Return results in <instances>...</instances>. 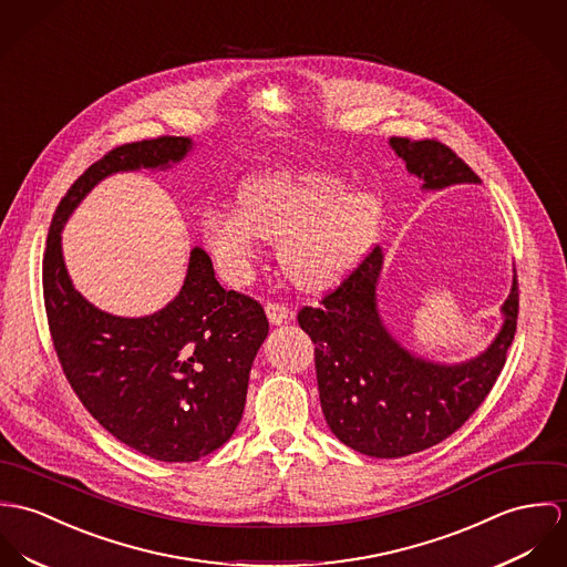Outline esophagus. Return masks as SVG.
Returning <instances> with one entry per match:
<instances>
[{"instance_id":"esophagus-1","label":"esophagus","mask_w":567,"mask_h":567,"mask_svg":"<svg viewBox=\"0 0 567 567\" xmlns=\"http://www.w3.org/2000/svg\"><path fill=\"white\" fill-rule=\"evenodd\" d=\"M265 313L269 317V323H274V326H280V323H285L291 317V311L285 305H280V302H267Z\"/></svg>"}]
</instances>
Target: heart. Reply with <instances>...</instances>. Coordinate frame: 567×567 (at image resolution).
I'll list each match as a JSON object with an SVG mask.
<instances>
[{
  "label": "heart",
  "instance_id": "1",
  "mask_svg": "<svg viewBox=\"0 0 567 567\" xmlns=\"http://www.w3.org/2000/svg\"><path fill=\"white\" fill-rule=\"evenodd\" d=\"M326 172H265L241 189V208H210L204 237L230 280L250 274L258 241H282L280 260L305 289L346 276L372 248L384 204L377 190H348Z\"/></svg>",
  "mask_w": 567,
  "mask_h": 567
}]
</instances>
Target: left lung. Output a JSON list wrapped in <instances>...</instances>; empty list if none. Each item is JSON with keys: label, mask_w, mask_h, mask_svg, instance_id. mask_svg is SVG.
<instances>
[{"label": "left lung", "mask_w": 567, "mask_h": 567, "mask_svg": "<svg viewBox=\"0 0 567 567\" xmlns=\"http://www.w3.org/2000/svg\"><path fill=\"white\" fill-rule=\"evenodd\" d=\"M422 189L481 183L470 165L437 138L391 136ZM382 250L374 248L319 307H302L300 328L315 343V372L323 417L352 450L398 458L422 452L458 431L503 372L517 328V274L492 346L465 363L445 365L404 350L382 326L377 287Z\"/></svg>", "instance_id": "obj_1"}]
</instances>
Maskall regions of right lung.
Here are the masks:
<instances>
[{
	"instance_id": "1",
	"label": "right lung",
	"mask_w": 567,
	"mask_h": 567,
	"mask_svg": "<svg viewBox=\"0 0 567 567\" xmlns=\"http://www.w3.org/2000/svg\"><path fill=\"white\" fill-rule=\"evenodd\" d=\"M190 145L187 136H158L111 150L64 193L43 254L45 313L71 389L113 437L167 463L197 461L233 437L254 357L269 332L267 315L250 296L217 282L202 248L190 250L185 285L165 309L104 313L73 289L61 230L106 176L167 169Z\"/></svg>"
}]
</instances>
